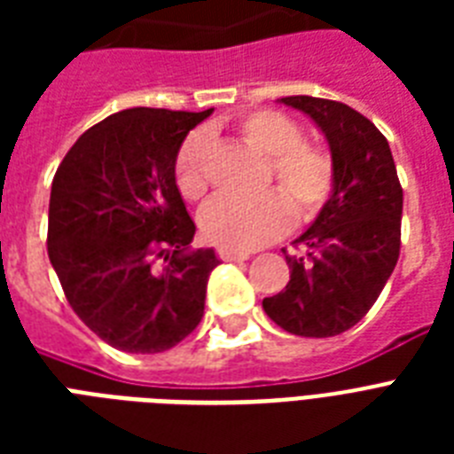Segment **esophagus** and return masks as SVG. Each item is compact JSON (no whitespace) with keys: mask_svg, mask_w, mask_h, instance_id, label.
I'll return each instance as SVG.
<instances>
[{"mask_svg":"<svg viewBox=\"0 0 454 454\" xmlns=\"http://www.w3.org/2000/svg\"><path fill=\"white\" fill-rule=\"evenodd\" d=\"M216 256L221 262H242V259H249V252H240V249L231 247H219L216 249Z\"/></svg>","mask_w":454,"mask_h":454,"instance_id":"esophagus-1","label":"esophagus"}]
</instances>
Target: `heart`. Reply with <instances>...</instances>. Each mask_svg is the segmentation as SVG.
Returning a JSON list of instances; mask_svg holds the SVG:
<instances>
[{"label": "heart", "instance_id": "b5f03b06", "mask_svg": "<svg viewBox=\"0 0 454 454\" xmlns=\"http://www.w3.org/2000/svg\"><path fill=\"white\" fill-rule=\"evenodd\" d=\"M238 137L266 155L259 198H214L200 212L207 240L231 249H256L299 223L316 221L337 188V162L325 145L303 138L301 124L280 110H252L235 124ZM181 198L195 202L209 188V137L192 131L174 162Z\"/></svg>", "mask_w": 454, "mask_h": 454}]
</instances>
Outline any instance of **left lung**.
I'll return each instance as SVG.
<instances>
[{
	"label": "left lung",
	"mask_w": 454,
	"mask_h": 454,
	"mask_svg": "<svg viewBox=\"0 0 454 454\" xmlns=\"http://www.w3.org/2000/svg\"><path fill=\"white\" fill-rule=\"evenodd\" d=\"M323 129L337 188L287 254L290 283L263 299L266 316L297 337H334L358 323L401 254L403 188L387 137L358 110L316 96H285Z\"/></svg>",
	"instance_id": "obj_1"
}]
</instances>
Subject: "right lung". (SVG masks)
I'll use <instances>...</instances> for the list:
<instances>
[{
    "instance_id": "add662e5",
    "label": "right lung",
    "mask_w": 454,
    "mask_h": 454,
    "mask_svg": "<svg viewBox=\"0 0 454 454\" xmlns=\"http://www.w3.org/2000/svg\"><path fill=\"white\" fill-rule=\"evenodd\" d=\"M209 115L122 110L84 131L56 169L49 259L82 323L120 351H167L202 320L219 259L214 249L188 252L195 223L174 162Z\"/></svg>"
}]
</instances>
